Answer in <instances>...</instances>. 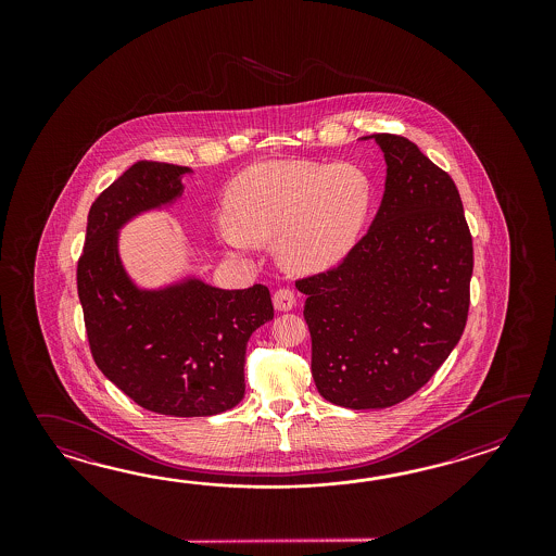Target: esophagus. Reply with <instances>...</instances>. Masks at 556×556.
<instances>
[{
  "instance_id": "obj_1",
  "label": "esophagus",
  "mask_w": 556,
  "mask_h": 556,
  "mask_svg": "<svg viewBox=\"0 0 556 556\" xmlns=\"http://www.w3.org/2000/svg\"><path fill=\"white\" fill-rule=\"evenodd\" d=\"M274 307L278 309V312H290L292 307L295 306V295L292 290H288V288H280V290H276L274 292Z\"/></svg>"
}]
</instances>
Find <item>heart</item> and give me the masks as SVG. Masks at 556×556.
Here are the masks:
<instances>
[{
  "label": "heart",
  "instance_id": "b5f03b06",
  "mask_svg": "<svg viewBox=\"0 0 556 556\" xmlns=\"http://www.w3.org/2000/svg\"><path fill=\"white\" fill-rule=\"evenodd\" d=\"M371 199V180L359 166L262 161L230 180L218 237L235 252L278 240L286 268L321 273L357 244Z\"/></svg>",
  "mask_w": 556,
  "mask_h": 556
}]
</instances>
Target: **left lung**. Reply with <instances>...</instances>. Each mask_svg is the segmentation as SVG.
I'll return each mask as SVG.
<instances>
[{
    "mask_svg": "<svg viewBox=\"0 0 556 556\" xmlns=\"http://www.w3.org/2000/svg\"><path fill=\"white\" fill-rule=\"evenodd\" d=\"M386 192L366 237L336 268L298 280L306 294L319 395L383 409L424 388L462 340L472 240L445 170L405 137L376 132Z\"/></svg>",
    "mask_w": 556,
    "mask_h": 556,
    "instance_id": "obj_1",
    "label": "left lung"
}]
</instances>
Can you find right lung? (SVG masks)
I'll use <instances>...</instances> for the list:
<instances>
[{
  "label": "right lung",
  "mask_w": 556,
  "mask_h": 556,
  "mask_svg": "<svg viewBox=\"0 0 556 556\" xmlns=\"http://www.w3.org/2000/svg\"><path fill=\"white\" fill-rule=\"evenodd\" d=\"M189 173V166L141 161L97 197L77 292L94 364L109 381L154 414L208 417L244 397L247 343L274 318L268 288L223 290L197 276L141 288L118 254V230L170 206Z\"/></svg>",
  "instance_id": "obj_1"
}]
</instances>
